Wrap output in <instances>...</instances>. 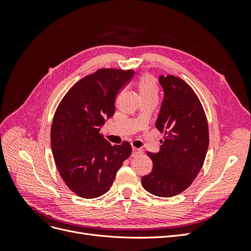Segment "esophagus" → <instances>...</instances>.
Listing matches in <instances>:
<instances>
[{"label":"esophagus","mask_w":251,"mask_h":251,"mask_svg":"<svg viewBox=\"0 0 251 251\" xmlns=\"http://www.w3.org/2000/svg\"><path fill=\"white\" fill-rule=\"evenodd\" d=\"M142 151L141 150L137 149V148H133L132 149V157H135V156H138V155H141Z\"/></svg>","instance_id":"obj_1"}]
</instances>
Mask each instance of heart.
Returning a JSON list of instances; mask_svg holds the SVG:
<instances>
[{"instance_id":"b5f03b06","label":"heart","mask_w":251,"mask_h":251,"mask_svg":"<svg viewBox=\"0 0 251 251\" xmlns=\"http://www.w3.org/2000/svg\"><path fill=\"white\" fill-rule=\"evenodd\" d=\"M138 95L140 100L142 98H150L158 96V86L156 78L151 74H146L140 77L138 83Z\"/></svg>"}]
</instances>
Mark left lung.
I'll list each match as a JSON object with an SVG mask.
<instances>
[{"mask_svg":"<svg viewBox=\"0 0 251 251\" xmlns=\"http://www.w3.org/2000/svg\"><path fill=\"white\" fill-rule=\"evenodd\" d=\"M164 98L156 127L164 134L159 153H150L153 170L141 178L146 191L170 198L193 183L206 157L209 135L204 109L187 83L174 75H161Z\"/></svg>","mask_w":251,"mask_h":251,"instance_id":"obj_1","label":"left lung"}]
</instances>
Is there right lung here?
<instances>
[{
  "instance_id": "obj_1",
  "label": "right lung",
  "mask_w": 251,
  "mask_h": 251,
  "mask_svg": "<svg viewBox=\"0 0 251 251\" xmlns=\"http://www.w3.org/2000/svg\"><path fill=\"white\" fill-rule=\"evenodd\" d=\"M134 70L100 69L68 91L51 126V149L66 185L81 198L107 193L132 147L111 146L100 133L105 118L115 113V98L134 76Z\"/></svg>"
}]
</instances>
